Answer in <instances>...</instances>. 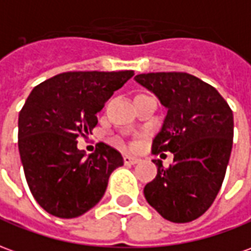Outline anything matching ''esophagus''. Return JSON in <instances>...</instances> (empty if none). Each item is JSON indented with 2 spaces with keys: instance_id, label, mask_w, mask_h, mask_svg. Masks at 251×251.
Instances as JSON below:
<instances>
[{
  "instance_id": "1",
  "label": "esophagus",
  "mask_w": 251,
  "mask_h": 251,
  "mask_svg": "<svg viewBox=\"0 0 251 251\" xmlns=\"http://www.w3.org/2000/svg\"><path fill=\"white\" fill-rule=\"evenodd\" d=\"M124 163H125L126 166H131V164H137L138 159H137V157H133V156L125 155V156H124Z\"/></svg>"
}]
</instances>
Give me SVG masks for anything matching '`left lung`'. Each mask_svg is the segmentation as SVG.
<instances>
[{
	"mask_svg": "<svg viewBox=\"0 0 251 251\" xmlns=\"http://www.w3.org/2000/svg\"><path fill=\"white\" fill-rule=\"evenodd\" d=\"M134 80L167 108L153 153L174 155L168 168L153 160L157 175L144 187L145 200L173 223L196 220L223 183L234 138L232 111L216 88L189 73H144Z\"/></svg>",
	"mask_w": 251,
	"mask_h": 251,
	"instance_id": "obj_1",
	"label": "left lung"
}]
</instances>
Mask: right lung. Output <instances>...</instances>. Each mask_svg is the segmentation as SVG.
<instances>
[{
  "mask_svg": "<svg viewBox=\"0 0 251 251\" xmlns=\"http://www.w3.org/2000/svg\"><path fill=\"white\" fill-rule=\"evenodd\" d=\"M133 76V71L66 72L31 91L19 114V152L29 190L52 216L88 212L111 173L124 166L120 152L104 143L85 157L76 138L91 133L96 114Z\"/></svg>",
  "mask_w": 251,
  "mask_h": 251,
  "instance_id": "1",
  "label": "right lung"
}]
</instances>
